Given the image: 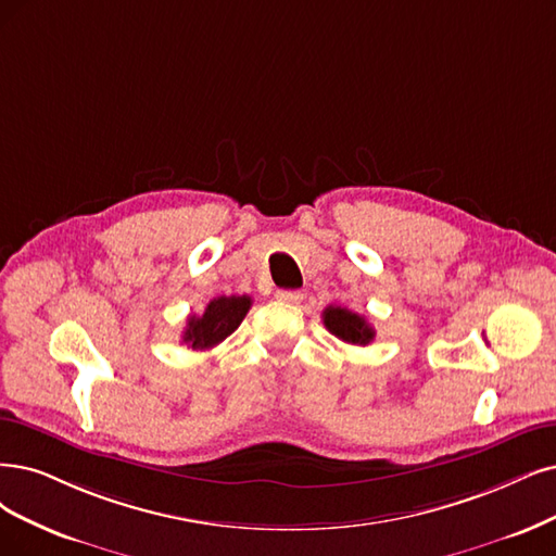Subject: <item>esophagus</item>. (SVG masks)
Masks as SVG:
<instances>
[{
	"mask_svg": "<svg viewBox=\"0 0 556 556\" xmlns=\"http://www.w3.org/2000/svg\"><path fill=\"white\" fill-rule=\"evenodd\" d=\"M302 293L300 291H277V300L279 302H289V304H300L302 302Z\"/></svg>",
	"mask_w": 556,
	"mask_h": 556,
	"instance_id": "1",
	"label": "esophagus"
}]
</instances>
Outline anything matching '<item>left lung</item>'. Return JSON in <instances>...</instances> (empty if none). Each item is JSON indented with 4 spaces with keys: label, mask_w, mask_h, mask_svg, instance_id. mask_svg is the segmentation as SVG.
I'll return each instance as SVG.
<instances>
[{
    "label": "left lung",
    "mask_w": 556,
    "mask_h": 556,
    "mask_svg": "<svg viewBox=\"0 0 556 556\" xmlns=\"http://www.w3.org/2000/svg\"><path fill=\"white\" fill-rule=\"evenodd\" d=\"M323 323L334 337L353 345H368L376 337V330L366 323V318L351 309H345V306H337V304L327 306L323 312Z\"/></svg>",
    "instance_id": "1"
}]
</instances>
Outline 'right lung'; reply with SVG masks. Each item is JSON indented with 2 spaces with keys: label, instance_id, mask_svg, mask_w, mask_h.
Returning <instances> with one entry per match:
<instances>
[{
  "label": "right lung",
  "instance_id": "right-lung-1",
  "mask_svg": "<svg viewBox=\"0 0 556 556\" xmlns=\"http://www.w3.org/2000/svg\"><path fill=\"white\" fill-rule=\"evenodd\" d=\"M252 306L250 295H219L208 302L201 316H190L182 332V341L192 351H211L217 343L238 330V325Z\"/></svg>",
  "mask_w": 556,
  "mask_h": 556
}]
</instances>
